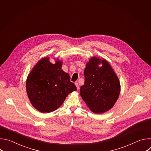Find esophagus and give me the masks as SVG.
<instances>
[{
	"mask_svg": "<svg viewBox=\"0 0 151 151\" xmlns=\"http://www.w3.org/2000/svg\"><path fill=\"white\" fill-rule=\"evenodd\" d=\"M75 85H76V88H77V90H78L79 89V85H78V82H75Z\"/></svg>",
	"mask_w": 151,
	"mask_h": 151,
	"instance_id": "esophagus-1",
	"label": "esophagus"
}]
</instances>
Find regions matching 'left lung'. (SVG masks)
Instances as JSON below:
<instances>
[{
  "label": "left lung",
  "instance_id": "8db88e82",
  "mask_svg": "<svg viewBox=\"0 0 151 151\" xmlns=\"http://www.w3.org/2000/svg\"><path fill=\"white\" fill-rule=\"evenodd\" d=\"M101 63L102 66H98ZM85 83L80 89L81 96L96 114L111 109L120 93V83L116 75L106 60L93 57L84 70Z\"/></svg>",
  "mask_w": 151,
  "mask_h": 151
}]
</instances>
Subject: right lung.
<instances>
[{"label":"right lung","instance_id":"right-lung-1","mask_svg":"<svg viewBox=\"0 0 151 151\" xmlns=\"http://www.w3.org/2000/svg\"><path fill=\"white\" fill-rule=\"evenodd\" d=\"M61 61L52 64L48 58L41 59L29 73L26 90L33 106L42 113L56 110L68 94L76 90L69 75L61 68Z\"/></svg>","mask_w":151,"mask_h":151}]
</instances>
